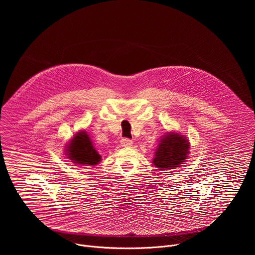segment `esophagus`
Returning a JSON list of instances; mask_svg holds the SVG:
<instances>
[{"label":"esophagus","mask_w":255,"mask_h":255,"mask_svg":"<svg viewBox=\"0 0 255 255\" xmlns=\"http://www.w3.org/2000/svg\"><path fill=\"white\" fill-rule=\"evenodd\" d=\"M132 143H133L132 140H130V139H128V138H123V139L121 140V146L129 147V146H131Z\"/></svg>","instance_id":"esophagus-1"}]
</instances>
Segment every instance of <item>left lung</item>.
Listing matches in <instances>:
<instances>
[{
	"label": "left lung",
	"instance_id": "left-lung-1",
	"mask_svg": "<svg viewBox=\"0 0 255 255\" xmlns=\"http://www.w3.org/2000/svg\"><path fill=\"white\" fill-rule=\"evenodd\" d=\"M190 142L187 137L174 132H167L159 140L152 163L160 170L181 166L190 153Z\"/></svg>",
	"mask_w": 255,
	"mask_h": 255
}]
</instances>
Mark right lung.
I'll return each mask as SVG.
<instances>
[{
	"label": "right lung",
	"mask_w": 255,
	"mask_h": 255,
	"mask_svg": "<svg viewBox=\"0 0 255 255\" xmlns=\"http://www.w3.org/2000/svg\"><path fill=\"white\" fill-rule=\"evenodd\" d=\"M64 153L68 159L79 165L93 166L101 161V155L96 150L94 144L88 135V132L83 130L74 135L70 141L65 145Z\"/></svg>",
	"instance_id": "right-lung-1"
}]
</instances>
